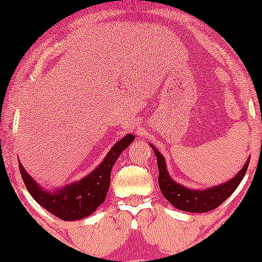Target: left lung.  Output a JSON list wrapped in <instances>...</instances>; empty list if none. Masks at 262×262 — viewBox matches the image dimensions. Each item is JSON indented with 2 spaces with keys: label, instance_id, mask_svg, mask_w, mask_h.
<instances>
[{
  "label": "left lung",
  "instance_id": "left-lung-1",
  "mask_svg": "<svg viewBox=\"0 0 262 262\" xmlns=\"http://www.w3.org/2000/svg\"><path fill=\"white\" fill-rule=\"evenodd\" d=\"M149 146L152 147L153 152L157 157V166L158 171H160L158 184H160L161 192L173 207L190 213H205L218 208L224 200L228 199L233 194L234 190L241 184L246 171H247L248 162H250V160L246 161L244 167L231 180L216 185V186L207 187L204 190H195L189 189V187L173 181L168 175L165 157L158 152L157 148L153 147L150 143Z\"/></svg>",
  "mask_w": 262,
  "mask_h": 262
}]
</instances>
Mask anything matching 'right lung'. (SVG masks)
<instances>
[{
    "label": "right lung",
    "mask_w": 262,
    "mask_h": 262,
    "mask_svg": "<svg viewBox=\"0 0 262 262\" xmlns=\"http://www.w3.org/2000/svg\"><path fill=\"white\" fill-rule=\"evenodd\" d=\"M134 141L133 134H126L105 156L104 161L80 181L55 190L41 187L23 167L18 161L21 176L26 189L36 203L63 221H80L91 215L105 202L110 186V173L124 149Z\"/></svg>",
    "instance_id": "add662e5"
}]
</instances>
